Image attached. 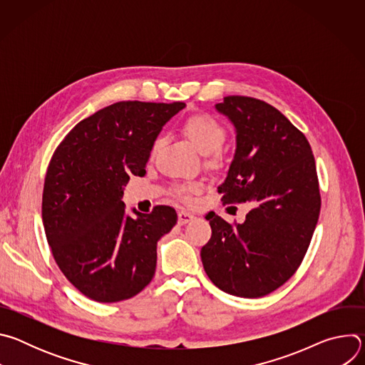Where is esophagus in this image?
I'll return each mask as SVG.
<instances>
[{"instance_id":"1","label":"esophagus","mask_w":365,"mask_h":365,"mask_svg":"<svg viewBox=\"0 0 365 365\" xmlns=\"http://www.w3.org/2000/svg\"><path fill=\"white\" fill-rule=\"evenodd\" d=\"M193 218H195V215L189 211H179V214H178V221H179L180 225H185V224L190 222Z\"/></svg>"}]
</instances>
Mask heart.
Here are the masks:
<instances>
[{
	"mask_svg": "<svg viewBox=\"0 0 365 365\" xmlns=\"http://www.w3.org/2000/svg\"><path fill=\"white\" fill-rule=\"evenodd\" d=\"M182 131L186 135V138L192 143V145L202 154L210 155L211 154V163L218 165L221 162V155L218 150L224 144L227 138V130L225 127L211 117L210 114H192L187 117L182 124ZM163 145V137H155L151 143L150 153L154 155ZM176 195L180 199L187 200L190 195L196 193L199 190L197 185H178L175 187Z\"/></svg>",
	"mask_w": 365,
	"mask_h": 365,
	"instance_id": "b5f03b06",
	"label": "heart"
}]
</instances>
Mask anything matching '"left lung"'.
I'll use <instances>...</instances> for the list:
<instances>
[{
  "instance_id": "8db88e82",
  "label": "left lung",
  "mask_w": 365,
  "mask_h": 365,
  "mask_svg": "<svg viewBox=\"0 0 365 365\" xmlns=\"http://www.w3.org/2000/svg\"><path fill=\"white\" fill-rule=\"evenodd\" d=\"M217 110L237 130V150L222 203H248L242 224L206 214L212 235L202 250L203 269L221 290L262 297L299 269L321 212L315 158L304 134L270 103L225 96ZM232 207V206H231Z\"/></svg>"
}]
</instances>
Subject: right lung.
<instances>
[{
    "label": "right lung",
    "instance_id": "1",
    "mask_svg": "<svg viewBox=\"0 0 365 365\" xmlns=\"http://www.w3.org/2000/svg\"><path fill=\"white\" fill-rule=\"evenodd\" d=\"M183 102L121 101L78 123L51 155L41 217L51 254L86 297L114 303L153 279L158 241L178 221L172 206L125 215L130 176H144L150 148Z\"/></svg>",
    "mask_w": 365,
    "mask_h": 365
}]
</instances>
